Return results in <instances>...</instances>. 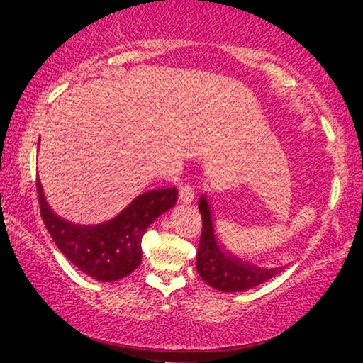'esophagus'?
<instances>
[{
	"mask_svg": "<svg viewBox=\"0 0 363 363\" xmlns=\"http://www.w3.org/2000/svg\"><path fill=\"white\" fill-rule=\"evenodd\" d=\"M178 196H180L182 203H191L193 198H195V188L188 183H182L180 191H178Z\"/></svg>",
	"mask_w": 363,
	"mask_h": 363,
	"instance_id": "esophagus-1",
	"label": "esophagus"
}]
</instances>
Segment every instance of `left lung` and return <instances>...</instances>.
Listing matches in <instances>:
<instances>
[{
	"label": "left lung",
	"mask_w": 363,
	"mask_h": 363,
	"mask_svg": "<svg viewBox=\"0 0 363 363\" xmlns=\"http://www.w3.org/2000/svg\"><path fill=\"white\" fill-rule=\"evenodd\" d=\"M198 208L201 213L203 230L196 255V269L206 284L223 292H240L259 286L282 271V267L261 269L226 252L216 241L211 211L205 196L200 198Z\"/></svg>",
	"instance_id": "left-lung-1"
}]
</instances>
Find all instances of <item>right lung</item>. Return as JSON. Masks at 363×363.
Returning <instances> with one entry per match:
<instances>
[{
	"instance_id": "1",
	"label": "right lung",
	"mask_w": 363,
	"mask_h": 363,
	"mask_svg": "<svg viewBox=\"0 0 363 363\" xmlns=\"http://www.w3.org/2000/svg\"><path fill=\"white\" fill-rule=\"evenodd\" d=\"M44 225L64 256L82 272L102 282L118 281L142 262V236L162 213L177 203V188L152 190L137 196L121 215L96 226L72 225L54 213L36 180Z\"/></svg>"
}]
</instances>
